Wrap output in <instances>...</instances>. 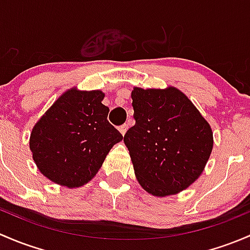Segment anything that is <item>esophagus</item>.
I'll return each mask as SVG.
<instances>
[{
  "label": "esophagus",
  "instance_id": "obj_1",
  "mask_svg": "<svg viewBox=\"0 0 250 250\" xmlns=\"http://www.w3.org/2000/svg\"><path fill=\"white\" fill-rule=\"evenodd\" d=\"M127 125H126V124H124V125H122V126H119V131H120V133H122V135L123 136H124L125 135V133H126V131H127Z\"/></svg>",
  "mask_w": 250,
  "mask_h": 250
}]
</instances>
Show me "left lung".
I'll list each match as a JSON object with an SVG mask.
<instances>
[{"label": "left lung", "mask_w": 250, "mask_h": 250, "mask_svg": "<svg viewBox=\"0 0 250 250\" xmlns=\"http://www.w3.org/2000/svg\"><path fill=\"white\" fill-rule=\"evenodd\" d=\"M136 124L127 130V146L136 178L156 197L189 188L205 169L213 149V131L187 95L174 86L133 87Z\"/></svg>", "instance_id": "8db88e82"}]
</instances>
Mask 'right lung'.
Here are the masks:
<instances>
[{
  "instance_id": "1",
  "label": "right lung",
  "mask_w": 250,
  "mask_h": 250,
  "mask_svg": "<svg viewBox=\"0 0 250 250\" xmlns=\"http://www.w3.org/2000/svg\"><path fill=\"white\" fill-rule=\"evenodd\" d=\"M101 90L63 92L31 131L30 149L41 173L55 184L79 188L91 181L113 146L123 140L107 120Z\"/></svg>"
}]
</instances>
